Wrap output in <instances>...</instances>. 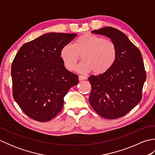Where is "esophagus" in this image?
<instances>
[{
  "label": "esophagus",
  "mask_w": 155,
  "mask_h": 155,
  "mask_svg": "<svg viewBox=\"0 0 155 155\" xmlns=\"http://www.w3.org/2000/svg\"><path fill=\"white\" fill-rule=\"evenodd\" d=\"M85 79H87V77H84V76L80 75L79 77H78V80H79V81H83V80H85Z\"/></svg>",
  "instance_id": "1"
}]
</instances>
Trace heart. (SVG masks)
<instances>
[{
    "mask_svg": "<svg viewBox=\"0 0 155 155\" xmlns=\"http://www.w3.org/2000/svg\"><path fill=\"white\" fill-rule=\"evenodd\" d=\"M80 56L83 62L77 71L86 74L94 71L96 74L107 72L114 65L117 57V47L113 42L86 33L78 37L74 45H66L61 49L60 58L67 70H75Z\"/></svg>",
    "mask_w": 155,
    "mask_h": 155,
    "instance_id": "heart-1",
    "label": "heart"
}]
</instances>
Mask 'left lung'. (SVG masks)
<instances>
[{
  "mask_svg": "<svg viewBox=\"0 0 155 155\" xmlns=\"http://www.w3.org/2000/svg\"><path fill=\"white\" fill-rule=\"evenodd\" d=\"M91 32L110 38L117 47V57L107 72L88 78L92 88L89 102L102 117L116 119L124 116L142 99L147 78L142 54L117 28L107 27Z\"/></svg>",
  "mask_w": 155,
  "mask_h": 155,
  "instance_id": "8db88e82",
  "label": "left lung"
}]
</instances>
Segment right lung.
<instances>
[{
	"mask_svg": "<svg viewBox=\"0 0 155 155\" xmlns=\"http://www.w3.org/2000/svg\"><path fill=\"white\" fill-rule=\"evenodd\" d=\"M77 33L49 32L23 45L11 67L12 96L28 117L51 120L63 107L64 97L78 83V75L64 68L61 49Z\"/></svg>",
	"mask_w": 155,
	"mask_h": 155,
	"instance_id": "right-lung-1",
	"label": "right lung"
}]
</instances>
